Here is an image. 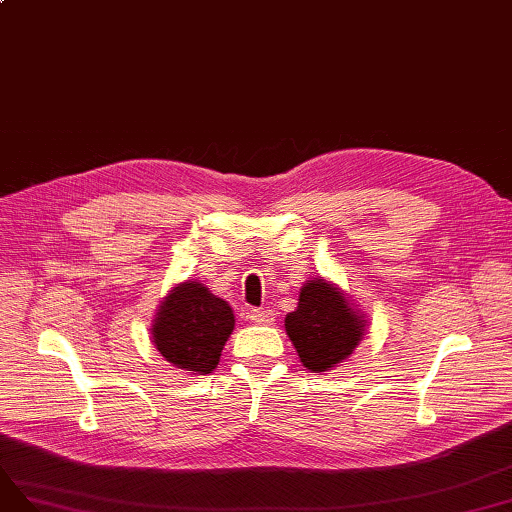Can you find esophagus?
Here are the masks:
<instances>
[{
    "label": "esophagus",
    "mask_w": 512,
    "mask_h": 512,
    "mask_svg": "<svg viewBox=\"0 0 512 512\" xmlns=\"http://www.w3.org/2000/svg\"><path fill=\"white\" fill-rule=\"evenodd\" d=\"M247 319L252 321V323H271V321L276 319V317H273L271 310H265V308H252V310H249V313H247Z\"/></svg>",
    "instance_id": "1"
}]
</instances>
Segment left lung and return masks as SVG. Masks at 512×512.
<instances>
[{
  "label": "left lung",
  "mask_w": 512,
  "mask_h": 512,
  "mask_svg": "<svg viewBox=\"0 0 512 512\" xmlns=\"http://www.w3.org/2000/svg\"><path fill=\"white\" fill-rule=\"evenodd\" d=\"M284 328L304 367L328 371L354 352L365 330L341 291L323 280H310L299 293L297 310L286 315Z\"/></svg>",
  "instance_id": "left-lung-1"
}]
</instances>
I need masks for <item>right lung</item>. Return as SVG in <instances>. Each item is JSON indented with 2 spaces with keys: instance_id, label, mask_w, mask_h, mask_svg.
Instances as JSON below:
<instances>
[{
  "instance_id": "obj_1",
  "label": "right lung",
  "mask_w": 512,
  "mask_h": 512,
  "mask_svg": "<svg viewBox=\"0 0 512 512\" xmlns=\"http://www.w3.org/2000/svg\"><path fill=\"white\" fill-rule=\"evenodd\" d=\"M232 330L234 315L228 302L204 284L184 282L162 302L152 334L156 350L173 367L204 376L217 367Z\"/></svg>"
}]
</instances>
